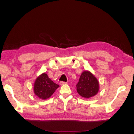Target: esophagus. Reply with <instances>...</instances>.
I'll return each mask as SVG.
<instances>
[{
  "instance_id": "obj_1",
  "label": "esophagus",
  "mask_w": 134,
  "mask_h": 134,
  "mask_svg": "<svg viewBox=\"0 0 134 134\" xmlns=\"http://www.w3.org/2000/svg\"><path fill=\"white\" fill-rule=\"evenodd\" d=\"M60 85H64V84H66L67 83L65 82H63V81H60Z\"/></svg>"
}]
</instances>
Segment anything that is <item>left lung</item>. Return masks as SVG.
Listing matches in <instances>:
<instances>
[{"mask_svg": "<svg viewBox=\"0 0 134 134\" xmlns=\"http://www.w3.org/2000/svg\"><path fill=\"white\" fill-rule=\"evenodd\" d=\"M76 86L79 94L85 98L94 96L99 90L97 79L92 73L87 71L82 73Z\"/></svg>", "mask_w": 134, "mask_h": 134, "instance_id": "obj_1", "label": "left lung"}]
</instances>
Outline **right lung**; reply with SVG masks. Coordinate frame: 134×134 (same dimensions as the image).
Returning <instances> with one entry per match:
<instances>
[{"mask_svg": "<svg viewBox=\"0 0 134 134\" xmlns=\"http://www.w3.org/2000/svg\"><path fill=\"white\" fill-rule=\"evenodd\" d=\"M59 87L54 83L45 73L42 74L36 79L34 85V92L40 98L45 99L52 96Z\"/></svg>", "mask_w": 134, "mask_h": 134, "instance_id": "1", "label": "right lung"}]
</instances>
